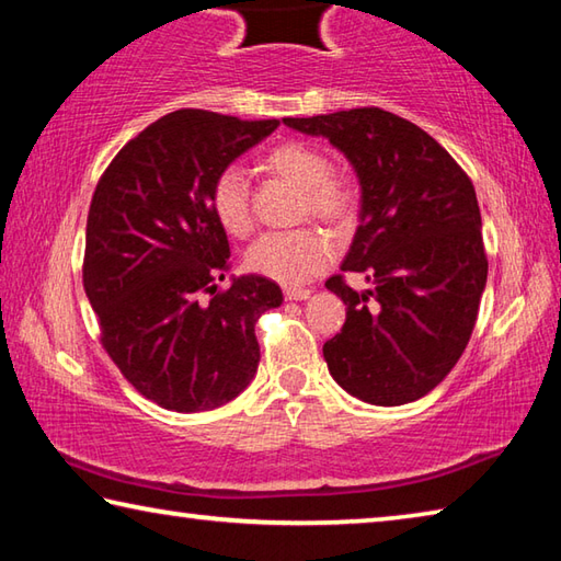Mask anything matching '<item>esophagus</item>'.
<instances>
[{"mask_svg": "<svg viewBox=\"0 0 561 561\" xmlns=\"http://www.w3.org/2000/svg\"><path fill=\"white\" fill-rule=\"evenodd\" d=\"M284 297H287L289 301H304V299L311 297V291L304 289V287H287V289H284Z\"/></svg>", "mask_w": 561, "mask_h": 561, "instance_id": "34e87169", "label": "esophagus"}]
</instances>
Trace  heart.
<instances>
[{"label":"heart","instance_id":"b5f03b06","mask_svg":"<svg viewBox=\"0 0 561 561\" xmlns=\"http://www.w3.org/2000/svg\"><path fill=\"white\" fill-rule=\"evenodd\" d=\"M260 168L267 175L287 180L299 187V217H317L321 222L344 227L356 213V190L346 178L329 173V158L324 150L301 140H284L270 148L260 158ZM207 205L215 222L227 234L244 237L252 230L250 193L237 168H225L217 173L207 195ZM331 260V242L314 227H299L289 232L262 234L244 254L247 267L262 277L299 284L314 277Z\"/></svg>","mask_w":561,"mask_h":561}]
</instances>
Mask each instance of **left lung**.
Listing matches in <instances>:
<instances>
[{
	"label": "left lung",
	"mask_w": 561,
	"mask_h": 561,
	"mask_svg": "<svg viewBox=\"0 0 561 561\" xmlns=\"http://www.w3.org/2000/svg\"><path fill=\"white\" fill-rule=\"evenodd\" d=\"M284 126L327 138L360 185L354 242L341 270L371 289L327 282L346 304L324 344L334 381L358 401L403 405L431 393L458 364L488 284L482 220L470 178L415 123L351 108Z\"/></svg>",
	"instance_id": "left-lung-1"
}]
</instances>
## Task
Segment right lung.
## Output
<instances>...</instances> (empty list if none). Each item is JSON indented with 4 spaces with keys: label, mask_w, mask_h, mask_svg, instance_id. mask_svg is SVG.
<instances>
[{
    "label": "right lung",
    "mask_w": 561,
    "mask_h": 561,
    "mask_svg": "<svg viewBox=\"0 0 561 561\" xmlns=\"http://www.w3.org/2000/svg\"><path fill=\"white\" fill-rule=\"evenodd\" d=\"M277 126L197 108L168 113L121 148L93 193L83 289L103 348L140 396L168 411H213L257 374L254 324L284 297L260 274L214 294L230 244L207 195L217 173Z\"/></svg>",
    "instance_id": "right-lung-1"
}]
</instances>
